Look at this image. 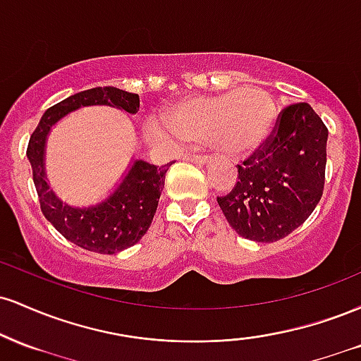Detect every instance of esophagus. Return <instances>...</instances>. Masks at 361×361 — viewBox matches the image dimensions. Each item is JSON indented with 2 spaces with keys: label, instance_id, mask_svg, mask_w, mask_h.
Listing matches in <instances>:
<instances>
[{
  "label": "esophagus",
  "instance_id": "34e87169",
  "mask_svg": "<svg viewBox=\"0 0 361 361\" xmlns=\"http://www.w3.org/2000/svg\"><path fill=\"white\" fill-rule=\"evenodd\" d=\"M183 159L192 161V163H200V164H204V163H209L210 156H207V154H195V152H185Z\"/></svg>",
  "mask_w": 361,
  "mask_h": 361
}]
</instances>
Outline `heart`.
<instances>
[{"label":"heart","instance_id":"1","mask_svg":"<svg viewBox=\"0 0 361 361\" xmlns=\"http://www.w3.org/2000/svg\"><path fill=\"white\" fill-rule=\"evenodd\" d=\"M275 117L271 94L251 86L215 97L190 98L169 111L164 126L176 137L209 140L219 152L239 156L267 139Z\"/></svg>","mask_w":361,"mask_h":361}]
</instances>
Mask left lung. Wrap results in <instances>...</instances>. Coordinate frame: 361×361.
I'll return each mask as SVG.
<instances>
[{
    "mask_svg": "<svg viewBox=\"0 0 361 361\" xmlns=\"http://www.w3.org/2000/svg\"><path fill=\"white\" fill-rule=\"evenodd\" d=\"M327 127L309 103H292L267 139L238 164V181L217 204L231 227L275 243L302 226L324 192Z\"/></svg>",
    "mask_w": 361,
    "mask_h": 361,
    "instance_id": "1",
    "label": "left lung"
}]
</instances>
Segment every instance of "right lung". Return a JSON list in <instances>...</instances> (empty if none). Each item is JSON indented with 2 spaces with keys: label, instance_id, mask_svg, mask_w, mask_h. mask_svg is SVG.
I'll use <instances>...</instances> for the list:
<instances>
[{
  "label": "right lung",
  "instance_id": "right-lung-1",
  "mask_svg": "<svg viewBox=\"0 0 361 361\" xmlns=\"http://www.w3.org/2000/svg\"><path fill=\"white\" fill-rule=\"evenodd\" d=\"M90 105H110L137 114L139 94L103 86L73 94L51 106L40 118L39 126L28 140L27 156L32 164V175L40 210L49 222L64 235L68 241L82 250L114 255L135 243L147 233L154 217L161 192L164 186V175L171 163L154 166L146 161H135L126 180L109 200L90 209H71L62 205L49 190L44 175V146L47 132L61 117L69 111Z\"/></svg>",
  "mask_w": 361,
  "mask_h": 361
}]
</instances>
